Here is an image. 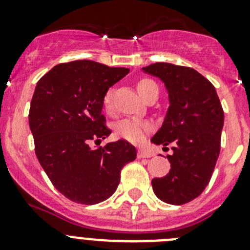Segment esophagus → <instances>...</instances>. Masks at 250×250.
Instances as JSON below:
<instances>
[{
	"instance_id": "1",
	"label": "esophagus",
	"mask_w": 250,
	"mask_h": 250,
	"mask_svg": "<svg viewBox=\"0 0 250 250\" xmlns=\"http://www.w3.org/2000/svg\"><path fill=\"white\" fill-rule=\"evenodd\" d=\"M138 157H139V158H148V157H151V153L147 152L146 150H143V148H140V150L138 151Z\"/></svg>"
}]
</instances>
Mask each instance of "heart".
Returning <instances> with one entry per match:
<instances>
[{
  "label": "heart",
  "mask_w": 250,
  "mask_h": 250,
  "mask_svg": "<svg viewBox=\"0 0 250 250\" xmlns=\"http://www.w3.org/2000/svg\"><path fill=\"white\" fill-rule=\"evenodd\" d=\"M153 87H157V84L152 80H148V78L140 80L137 84L138 92H139L141 97H144ZM111 102H112V93L107 92L105 94L104 100H103L105 109H110ZM148 130H150V125L144 122V121L138 120V118H125V120L120 121L116 125L117 134L120 137L125 138V139L133 141V143H139V141L143 140Z\"/></svg>",
  "instance_id": "obj_1"
}]
</instances>
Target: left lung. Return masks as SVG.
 <instances>
[{"mask_svg": "<svg viewBox=\"0 0 250 250\" xmlns=\"http://www.w3.org/2000/svg\"><path fill=\"white\" fill-rule=\"evenodd\" d=\"M141 70L165 83L169 99L162 127L151 141L165 147L172 144L170 170L152 179L153 192L180 206L198 197L210 180L220 153L223 107L214 85L195 69L156 62Z\"/></svg>", "mask_w": 250, "mask_h": 250, "instance_id": "1", "label": "left lung"}]
</instances>
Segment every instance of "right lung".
I'll return each instance as SVG.
<instances>
[{
	"label": "right lung",
	"mask_w": 250,
	"mask_h": 250,
	"mask_svg": "<svg viewBox=\"0 0 250 250\" xmlns=\"http://www.w3.org/2000/svg\"><path fill=\"white\" fill-rule=\"evenodd\" d=\"M129 72L92 60L55 65L37 82L29 112L35 152L54 188L72 202L97 204L117 188L137 158L125 140L92 147L111 134L102 113L110 87Z\"/></svg>",
	"instance_id": "obj_1"
}]
</instances>
